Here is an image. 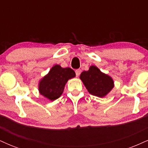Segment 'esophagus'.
<instances>
[{"instance_id":"34e87169","label":"esophagus","mask_w":148,"mask_h":148,"mask_svg":"<svg viewBox=\"0 0 148 148\" xmlns=\"http://www.w3.org/2000/svg\"><path fill=\"white\" fill-rule=\"evenodd\" d=\"M81 69H76V70L75 71L76 75V76H77V77L80 75V74H81Z\"/></svg>"}]
</instances>
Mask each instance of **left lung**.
<instances>
[{
  "label": "left lung",
  "instance_id": "1",
  "mask_svg": "<svg viewBox=\"0 0 148 148\" xmlns=\"http://www.w3.org/2000/svg\"><path fill=\"white\" fill-rule=\"evenodd\" d=\"M79 78L88 92L99 97H104L114 87L111 76L101 72L95 65H91L88 71H84Z\"/></svg>",
  "mask_w": 148,
  "mask_h": 148
}]
</instances>
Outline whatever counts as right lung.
<instances>
[{"label":"right lung","mask_w":148,"mask_h":148,"mask_svg":"<svg viewBox=\"0 0 148 148\" xmlns=\"http://www.w3.org/2000/svg\"><path fill=\"white\" fill-rule=\"evenodd\" d=\"M75 76V72L72 69L62 68L59 64H55L39 81V92L51 101H54L62 95L68 80Z\"/></svg>","instance_id":"right-lung-1"}]
</instances>
